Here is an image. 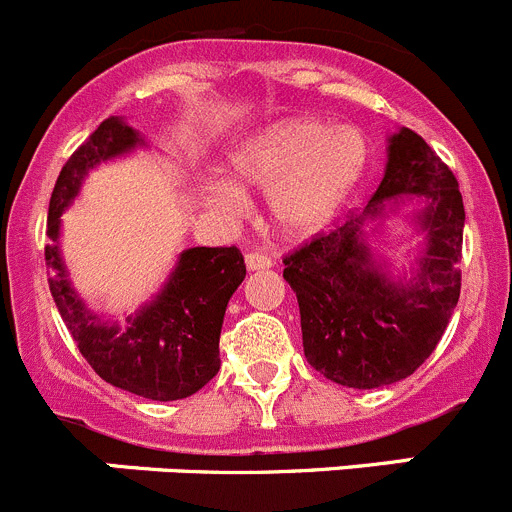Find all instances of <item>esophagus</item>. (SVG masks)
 Segmentation results:
<instances>
[{"label":"esophagus","mask_w":512,"mask_h":512,"mask_svg":"<svg viewBox=\"0 0 512 512\" xmlns=\"http://www.w3.org/2000/svg\"><path fill=\"white\" fill-rule=\"evenodd\" d=\"M245 262H247V267H250V270H267V267H272L275 265V260H272L270 255H267V252H247L245 255Z\"/></svg>","instance_id":"34e87169"}]
</instances>
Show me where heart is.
<instances>
[{"instance_id": "heart-1", "label": "heart", "mask_w": 512, "mask_h": 512, "mask_svg": "<svg viewBox=\"0 0 512 512\" xmlns=\"http://www.w3.org/2000/svg\"><path fill=\"white\" fill-rule=\"evenodd\" d=\"M369 166V143L353 126L313 118L283 121L242 148L234 169L245 184L272 191V214L290 234L321 229ZM217 199L240 204V191L219 186Z\"/></svg>"}]
</instances>
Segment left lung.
Returning a JSON list of instances; mask_svg holds the SVG:
<instances>
[{"mask_svg": "<svg viewBox=\"0 0 512 512\" xmlns=\"http://www.w3.org/2000/svg\"><path fill=\"white\" fill-rule=\"evenodd\" d=\"M396 193L428 199V252L418 278L396 286L373 267L360 224ZM462 207L455 174L412 128L389 143V164L364 212L318 232L283 257V278L298 295L303 351L326 379L376 389L412 376L437 348L462 288Z\"/></svg>", "mask_w": 512, "mask_h": 512, "instance_id": "1", "label": "left lung"}]
</instances>
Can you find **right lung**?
I'll return each instance as SVG.
<instances>
[{
	"instance_id": "right-lung-1",
	"label": "right lung",
	"mask_w": 512,
	"mask_h": 512,
	"mask_svg": "<svg viewBox=\"0 0 512 512\" xmlns=\"http://www.w3.org/2000/svg\"><path fill=\"white\" fill-rule=\"evenodd\" d=\"M136 143L138 133L111 116L65 161L47 212V237L52 240L45 247L47 283L70 336L100 379L143 399H186L209 384L222 366L219 333L224 310L247 275L242 252L234 245L186 250L159 298L126 328H118L100 323L73 293L55 245L62 209L78 194L88 169Z\"/></svg>"
}]
</instances>
